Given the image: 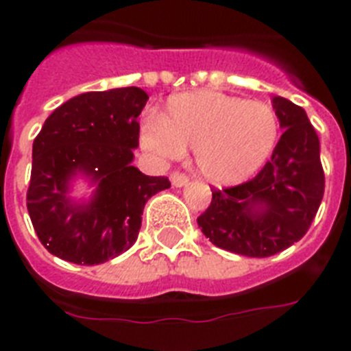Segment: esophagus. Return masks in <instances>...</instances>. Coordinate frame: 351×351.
<instances>
[{"label": "esophagus", "mask_w": 351, "mask_h": 351, "mask_svg": "<svg viewBox=\"0 0 351 351\" xmlns=\"http://www.w3.org/2000/svg\"><path fill=\"white\" fill-rule=\"evenodd\" d=\"M170 181H172V184L176 186V188H181V186H186L190 182V178L182 172H173L172 176H170Z\"/></svg>", "instance_id": "obj_1"}]
</instances>
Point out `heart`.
Returning <instances> with one entry per match:
<instances>
[{
    "instance_id": "heart-1",
    "label": "heart",
    "mask_w": 351,
    "mask_h": 351,
    "mask_svg": "<svg viewBox=\"0 0 351 351\" xmlns=\"http://www.w3.org/2000/svg\"><path fill=\"white\" fill-rule=\"evenodd\" d=\"M280 123L271 105L218 91L173 96L163 117L142 123L141 144L160 160H176L195 149L207 181L234 186L255 176L278 142Z\"/></svg>"
}]
</instances>
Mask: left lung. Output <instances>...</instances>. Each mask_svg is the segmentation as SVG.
Listing matches in <instances>:
<instances>
[{
	"label": "left lung",
	"mask_w": 351,
	"mask_h": 351,
	"mask_svg": "<svg viewBox=\"0 0 351 351\" xmlns=\"http://www.w3.org/2000/svg\"><path fill=\"white\" fill-rule=\"evenodd\" d=\"M272 107L285 130L271 160L251 181L213 190L197 218L214 246L265 258L300 241L309 230L325 190L320 141L304 108L283 96Z\"/></svg>",
	"instance_id": "1"
}]
</instances>
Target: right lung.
<instances>
[{"label":"right lung","mask_w":351,"mask_h":351,"mask_svg":"<svg viewBox=\"0 0 351 351\" xmlns=\"http://www.w3.org/2000/svg\"><path fill=\"white\" fill-rule=\"evenodd\" d=\"M149 96L117 88L73 96L45 119L33 142L27 213L45 250L77 265H98L135 244L149 198L170 188L132 165L137 117ZM80 171L97 190L88 204L67 197Z\"/></svg>","instance_id":"obj_1"}]
</instances>
